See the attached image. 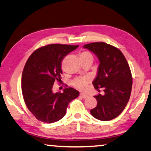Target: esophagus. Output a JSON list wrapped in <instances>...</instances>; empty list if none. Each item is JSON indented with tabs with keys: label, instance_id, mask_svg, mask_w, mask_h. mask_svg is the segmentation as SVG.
<instances>
[{
	"label": "esophagus",
	"instance_id": "obj_1",
	"mask_svg": "<svg viewBox=\"0 0 151 151\" xmlns=\"http://www.w3.org/2000/svg\"><path fill=\"white\" fill-rule=\"evenodd\" d=\"M80 96H81L83 98H88V95H87V94H86V93H80Z\"/></svg>",
	"mask_w": 151,
	"mask_h": 151
}]
</instances>
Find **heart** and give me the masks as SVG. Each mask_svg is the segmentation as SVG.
<instances>
[{"mask_svg": "<svg viewBox=\"0 0 151 151\" xmlns=\"http://www.w3.org/2000/svg\"><path fill=\"white\" fill-rule=\"evenodd\" d=\"M80 57H92L89 51H84L80 54ZM91 81V78L88 76H78L73 81V85L76 89L83 91L87 88V85Z\"/></svg>", "mask_w": 151, "mask_h": 151, "instance_id": "b5f03b06", "label": "heart"}]
</instances>
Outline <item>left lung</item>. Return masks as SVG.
<instances>
[{
    "label": "left lung",
    "instance_id": "8db88e82",
    "mask_svg": "<svg viewBox=\"0 0 151 151\" xmlns=\"http://www.w3.org/2000/svg\"><path fill=\"white\" fill-rule=\"evenodd\" d=\"M100 60L98 75L93 81L96 89L102 88L104 95L94 96L97 106L90 111L100 121H110L118 116L127 105L131 95L132 76L129 64L116 47L104 42L85 45Z\"/></svg>",
    "mask_w": 151,
    "mask_h": 151
}]
</instances>
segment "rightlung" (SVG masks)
Here are the masks:
<instances>
[{"instance_id": "right-lung-1", "label": "right lung", "mask_w": 151, "mask_h": 151, "mask_svg": "<svg viewBox=\"0 0 151 151\" xmlns=\"http://www.w3.org/2000/svg\"><path fill=\"white\" fill-rule=\"evenodd\" d=\"M78 45L50 44L31 54L22 75V91L25 104L38 120L51 123L61 119L70 102L79 92L68 87L63 93H53L55 82H60L63 58Z\"/></svg>"}]
</instances>
